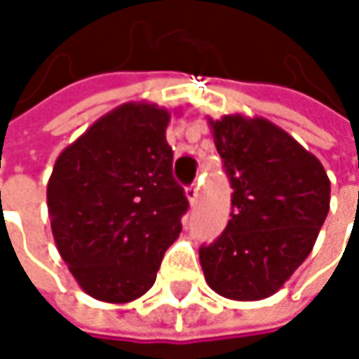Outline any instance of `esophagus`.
I'll list each match as a JSON object with an SVG mask.
<instances>
[{
  "instance_id": "obj_1",
  "label": "esophagus",
  "mask_w": 359,
  "mask_h": 359,
  "mask_svg": "<svg viewBox=\"0 0 359 359\" xmlns=\"http://www.w3.org/2000/svg\"><path fill=\"white\" fill-rule=\"evenodd\" d=\"M187 199L191 203H197V199H199V184L197 182H193V184L187 187Z\"/></svg>"
}]
</instances>
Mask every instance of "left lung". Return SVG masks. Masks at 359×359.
<instances>
[{"label":"left lung","mask_w":359,"mask_h":359,"mask_svg":"<svg viewBox=\"0 0 359 359\" xmlns=\"http://www.w3.org/2000/svg\"><path fill=\"white\" fill-rule=\"evenodd\" d=\"M233 187L224 233L199 248L208 285L253 302L276 293L310 255L330 205V180L316 156L264 118L210 122Z\"/></svg>","instance_id":"8db88e82"}]
</instances>
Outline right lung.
Instances as JSON below:
<instances>
[{"mask_svg":"<svg viewBox=\"0 0 359 359\" xmlns=\"http://www.w3.org/2000/svg\"><path fill=\"white\" fill-rule=\"evenodd\" d=\"M168 109L124 104L55 160L47 182L51 233L72 276L95 299L126 304L151 289L189 210L172 177Z\"/></svg>","mask_w":359,"mask_h":359,"instance_id":"right-lung-1","label":"right lung"}]
</instances>
